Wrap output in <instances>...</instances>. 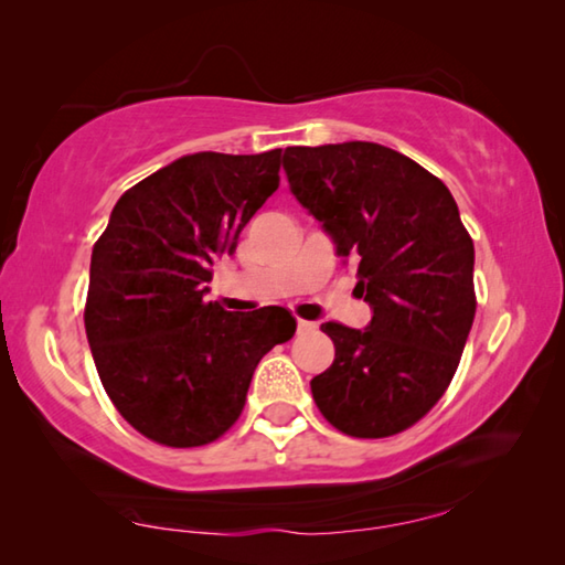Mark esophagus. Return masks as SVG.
I'll return each instance as SVG.
<instances>
[{"label":"esophagus","mask_w":565,"mask_h":565,"mask_svg":"<svg viewBox=\"0 0 565 565\" xmlns=\"http://www.w3.org/2000/svg\"><path fill=\"white\" fill-rule=\"evenodd\" d=\"M297 327H299V331H311L317 324H315V321H307V319H297Z\"/></svg>","instance_id":"obj_1"}]
</instances>
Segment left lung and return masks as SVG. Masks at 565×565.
Instances as JSON below:
<instances>
[{
	"label": "left lung",
	"mask_w": 565,
	"mask_h": 565,
	"mask_svg": "<svg viewBox=\"0 0 565 565\" xmlns=\"http://www.w3.org/2000/svg\"><path fill=\"white\" fill-rule=\"evenodd\" d=\"M284 170L372 307L364 329L321 324L334 362L311 395L339 433L397 435L445 395L476 319V248L458 203L440 178L380 142L286 148Z\"/></svg>",
	"instance_id": "obj_1"
}]
</instances>
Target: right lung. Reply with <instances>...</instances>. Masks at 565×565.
<instances>
[{
  "label": "right lung",
  "mask_w": 565,
  "mask_h": 565,
  "mask_svg": "<svg viewBox=\"0 0 565 565\" xmlns=\"http://www.w3.org/2000/svg\"><path fill=\"white\" fill-rule=\"evenodd\" d=\"M281 148L193 153L120 195L89 262L85 331L100 382L140 435L168 447L221 437L256 364L289 342L281 307L248 315L205 301L213 264L279 188Z\"/></svg>",
  "instance_id": "right-lung-1"
}]
</instances>
